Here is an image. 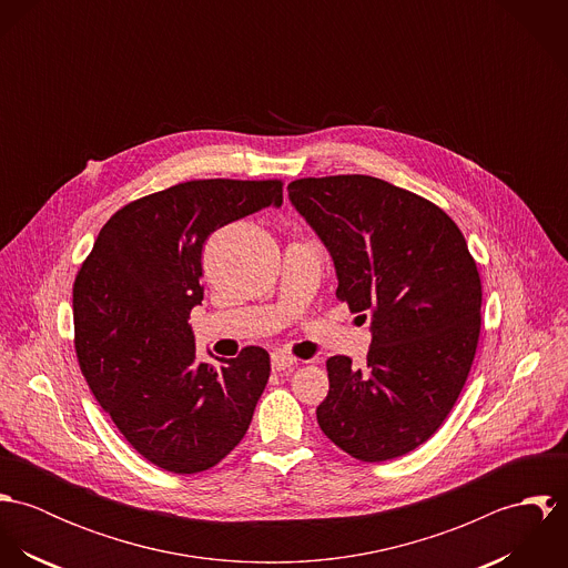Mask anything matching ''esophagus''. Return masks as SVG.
Wrapping results in <instances>:
<instances>
[{
  "instance_id": "obj_1",
  "label": "esophagus",
  "mask_w": 568,
  "mask_h": 568,
  "mask_svg": "<svg viewBox=\"0 0 568 568\" xmlns=\"http://www.w3.org/2000/svg\"><path fill=\"white\" fill-rule=\"evenodd\" d=\"M295 365H297V358H293V356H288V354H284V352H275V354L271 356V367H273L275 374L286 372V369H293Z\"/></svg>"
}]
</instances>
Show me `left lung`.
<instances>
[{
    "label": "left lung",
    "mask_w": 568,
    "mask_h": 568,
    "mask_svg": "<svg viewBox=\"0 0 568 568\" xmlns=\"http://www.w3.org/2000/svg\"><path fill=\"white\" fill-rule=\"evenodd\" d=\"M288 196L334 260L336 297L372 313L365 365L327 358L317 422L354 459L403 457L444 424L468 381L481 332L477 262L442 207L383 179L308 176Z\"/></svg>",
    "instance_id": "1"
}]
</instances>
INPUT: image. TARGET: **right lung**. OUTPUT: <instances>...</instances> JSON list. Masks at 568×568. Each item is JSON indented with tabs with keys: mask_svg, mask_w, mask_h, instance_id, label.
Masks as SVG:
<instances>
[{
	"mask_svg": "<svg viewBox=\"0 0 568 568\" xmlns=\"http://www.w3.org/2000/svg\"><path fill=\"white\" fill-rule=\"evenodd\" d=\"M282 181L194 179L131 201L100 230L74 282L82 376L124 439L151 464L194 475L244 437L268 383L266 349L196 361L190 311L203 300L212 232L282 205Z\"/></svg>",
	"mask_w": 568,
	"mask_h": 568,
	"instance_id": "obj_1",
	"label": "right lung"
}]
</instances>
